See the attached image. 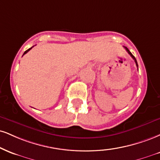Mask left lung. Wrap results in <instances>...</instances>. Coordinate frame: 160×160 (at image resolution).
<instances>
[{"label": "left lung", "mask_w": 160, "mask_h": 160, "mask_svg": "<svg viewBox=\"0 0 160 160\" xmlns=\"http://www.w3.org/2000/svg\"><path fill=\"white\" fill-rule=\"evenodd\" d=\"M124 48L125 49H126V51H128V53H129V54H130V56H131V57H132V58L134 59V61H135V62H136V66H137V68H138V63H137V61H136V58H135V57H134V56L132 54V53H131V52H130V51H129V49L128 48H127V47H124Z\"/></svg>", "instance_id": "8db88e82"}]
</instances>
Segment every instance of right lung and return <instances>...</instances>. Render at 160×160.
Segmentation results:
<instances>
[{
  "mask_svg": "<svg viewBox=\"0 0 160 160\" xmlns=\"http://www.w3.org/2000/svg\"><path fill=\"white\" fill-rule=\"evenodd\" d=\"M32 47H33V46H32ZM29 48L28 50H27V51L24 52V54H23V55H24V54H25V53H28V52L29 51H30V49H31V48Z\"/></svg>",
  "mask_w": 160,
  "mask_h": 160,
  "instance_id": "right-lung-1",
  "label": "right lung"
}]
</instances>
